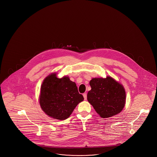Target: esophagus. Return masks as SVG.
Segmentation results:
<instances>
[{"instance_id": "obj_1", "label": "esophagus", "mask_w": 157, "mask_h": 157, "mask_svg": "<svg viewBox=\"0 0 157 157\" xmlns=\"http://www.w3.org/2000/svg\"><path fill=\"white\" fill-rule=\"evenodd\" d=\"M83 98H84V99H85V100H86V98H87V95H86V93H84V94H83Z\"/></svg>"}]
</instances>
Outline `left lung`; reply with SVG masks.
I'll return each mask as SVG.
<instances>
[{
	"label": "left lung",
	"mask_w": 157,
	"mask_h": 157,
	"mask_svg": "<svg viewBox=\"0 0 157 157\" xmlns=\"http://www.w3.org/2000/svg\"><path fill=\"white\" fill-rule=\"evenodd\" d=\"M91 90L88 92V101L102 118H109L122 111L126 102L124 86L111 76L94 78L90 82Z\"/></svg>",
	"instance_id": "obj_1"
}]
</instances>
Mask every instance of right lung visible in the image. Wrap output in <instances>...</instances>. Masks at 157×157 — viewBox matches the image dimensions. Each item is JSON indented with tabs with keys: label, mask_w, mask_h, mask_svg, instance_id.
Listing matches in <instances>:
<instances>
[{
	"label": "right lung",
	"mask_w": 157,
	"mask_h": 157,
	"mask_svg": "<svg viewBox=\"0 0 157 157\" xmlns=\"http://www.w3.org/2000/svg\"><path fill=\"white\" fill-rule=\"evenodd\" d=\"M53 72L48 75L41 85L39 104L45 113L53 119L65 120L72 114L76 106L83 101L75 82L69 76L61 78Z\"/></svg>",
	"instance_id": "1"
}]
</instances>
